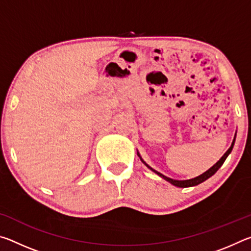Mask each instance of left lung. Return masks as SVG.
Here are the masks:
<instances>
[{"instance_id": "left-lung-1", "label": "left lung", "mask_w": 251, "mask_h": 251, "mask_svg": "<svg viewBox=\"0 0 251 251\" xmlns=\"http://www.w3.org/2000/svg\"><path fill=\"white\" fill-rule=\"evenodd\" d=\"M236 138V137H235ZM235 138H233V142H232V144H231V146L229 147V150L225 152L224 154V156L222 157V158H220L217 163H216L214 166H212L211 168H209L208 169L207 172H205L203 174H201V176H198V177H195V178H193V179H188V180H175V179H172V178H168V177H166V176H164V175H161L160 173H158V172H156V171H154V169H152L151 166H148V165L145 163V161H144L142 158V161L144 164L146 165V166L150 168V169H151L152 172H155L156 174H158V175L160 176V177H163L165 180H167V181H169L171 182V184H173L174 186H177V187H182V188H185V187H192V186H196V185H198V184H201V182H202V181H205L206 179H208V178L209 177H211L212 175H214V174L218 171V169L222 167V165L224 164V161L226 160V158L228 157V155L230 154V151H232V147H233V144H235ZM138 156H139V154H138ZM141 157V156H139Z\"/></svg>"}]
</instances>
